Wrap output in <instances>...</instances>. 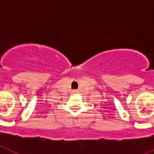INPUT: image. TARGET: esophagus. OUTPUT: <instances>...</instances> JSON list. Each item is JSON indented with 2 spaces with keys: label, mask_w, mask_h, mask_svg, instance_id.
<instances>
[{
  "label": "esophagus",
  "mask_w": 154,
  "mask_h": 154,
  "mask_svg": "<svg viewBox=\"0 0 154 154\" xmlns=\"http://www.w3.org/2000/svg\"><path fill=\"white\" fill-rule=\"evenodd\" d=\"M73 92H76V91H75V90H74V91H73Z\"/></svg>",
  "instance_id": "1"
}]
</instances>
